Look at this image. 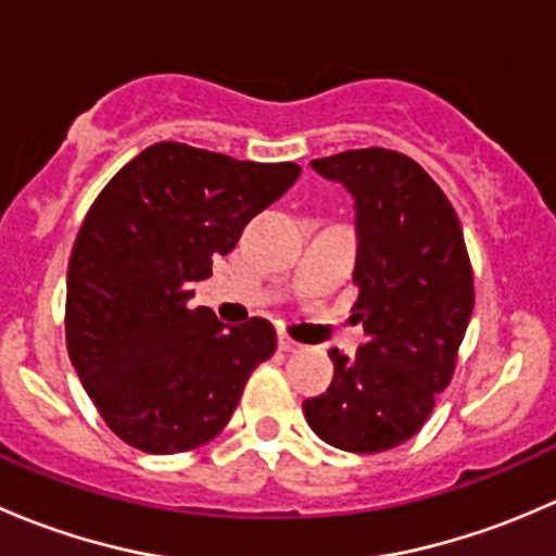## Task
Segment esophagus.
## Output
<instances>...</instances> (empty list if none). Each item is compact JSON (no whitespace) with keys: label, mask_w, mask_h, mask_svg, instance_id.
<instances>
[{"label":"esophagus","mask_w":556,"mask_h":556,"mask_svg":"<svg viewBox=\"0 0 556 556\" xmlns=\"http://www.w3.org/2000/svg\"><path fill=\"white\" fill-rule=\"evenodd\" d=\"M277 341H279V350H282V352H299L301 350L299 341H293L290 336H285V333H279Z\"/></svg>","instance_id":"34e87169"}]
</instances>
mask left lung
Here are the masks:
<instances>
[{
  "label": "left lung",
  "instance_id": "8db88e82",
  "mask_svg": "<svg viewBox=\"0 0 556 556\" xmlns=\"http://www.w3.org/2000/svg\"><path fill=\"white\" fill-rule=\"evenodd\" d=\"M355 201V317L368 341L330 350L333 382L304 401L306 422L344 452H384L412 439L452 382L473 312L463 228L430 174L384 148L312 161Z\"/></svg>",
  "mask_w": 556,
  "mask_h": 556
}]
</instances>
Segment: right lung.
I'll list each match as a JSON object with an SVG mask.
<instances>
[{"label": "right lung", "mask_w": 556, "mask_h": 556, "mask_svg": "<svg viewBox=\"0 0 556 556\" xmlns=\"http://www.w3.org/2000/svg\"><path fill=\"white\" fill-rule=\"evenodd\" d=\"M299 174L288 161L255 164L159 142L93 201L66 271V350L126 444L177 454L212 441L252 368L274 355L268 319L223 325L188 301L215 255H228Z\"/></svg>", "instance_id": "add662e5"}]
</instances>
